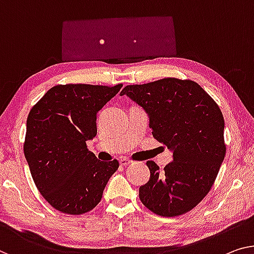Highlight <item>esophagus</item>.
<instances>
[{"label":"esophagus","instance_id":"1","mask_svg":"<svg viewBox=\"0 0 254 254\" xmlns=\"http://www.w3.org/2000/svg\"><path fill=\"white\" fill-rule=\"evenodd\" d=\"M131 162H132V161H131V160H128V158H127V157H122V158H121V160H120V164L122 165V166H127V165L130 164Z\"/></svg>","mask_w":254,"mask_h":254}]
</instances>
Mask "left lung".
Returning a JSON list of instances; mask_svg holds the SVG:
<instances>
[{
	"label": "left lung",
	"mask_w": 254,
	"mask_h": 254,
	"mask_svg": "<svg viewBox=\"0 0 254 254\" xmlns=\"http://www.w3.org/2000/svg\"><path fill=\"white\" fill-rule=\"evenodd\" d=\"M124 94L145 109L153 137L173 153L164 171L147 161L150 178L139 188L140 200L161 217L187 213L210 191L225 158L220 108L190 79L168 77L127 85Z\"/></svg>",
	"instance_id": "obj_1"
}]
</instances>
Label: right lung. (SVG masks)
Instances as JSON below:
<instances>
[{
  "label": "right lung",
  "mask_w": 254,
  "mask_h": 254,
  "mask_svg": "<svg viewBox=\"0 0 254 254\" xmlns=\"http://www.w3.org/2000/svg\"><path fill=\"white\" fill-rule=\"evenodd\" d=\"M122 84L56 85L27 117L24 153L44 199L63 213L83 214L98 205L119 162H103L88 149L97 114Z\"/></svg>",
  "instance_id": "right-lung-1"
}]
</instances>
